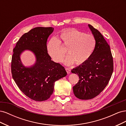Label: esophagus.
Wrapping results in <instances>:
<instances>
[{
  "mask_svg": "<svg viewBox=\"0 0 126 126\" xmlns=\"http://www.w3.org/2000/svg\"><path fill=\"white\" fill-rule=\"evenodd\" d=\"M65 69H66V70L68 74H69L70 72H71V70H70V69L69 68H66Z\"/></svg>",
  "mask_w": 126,
  "mask_h": 126,
  "instance_id": "1",
  "label": "esophagus"
}]
</instances>
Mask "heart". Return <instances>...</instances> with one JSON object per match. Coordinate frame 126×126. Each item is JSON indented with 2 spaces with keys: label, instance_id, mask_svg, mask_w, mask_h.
I'll return each instance as SVG.
<instances>
[{
  "label": "heart",
  "instance_id": "obj_1",
  "mask_svg": "<svg viewBox=\"0 0 126 126\" xmlns=\"http://www.w3.org/2000/svg\"><path fill=\"white\" fill-rule=\"evenodd\" d=\"M67 48V56L64 60L66 65L81 64L88 60L96 46V40L90 34L84 33L76 29L66 30L56 39L52 38L47 45V50L57 63L62 62L65 55L61 47Z\"/></svg>",
  "mask_w": 126,
  "mask_h": 126
}]
</instances>
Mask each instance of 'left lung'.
Segmentation results:
<instances>
[{
	"label": "left lung",
	"instance_id": "left-lung-1",
	"mask_svg": "<svg viewBox=\"0 0 126 126\" xmlns=\"http://www.w3.org/2000/svg\"><path fill=\"white\" fill-rule=\"evenodd\" d=\"M96 46L87 61L71 70L77 74L79 81L73 87L75 96L82 100L97 96L108 85L113 70V57L109 45L98 30L88 25Z\"/></svg>",
	"mask_w": 126,
	"mask_h": 126
}]
</instances>
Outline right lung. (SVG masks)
<instances>
[{
	"instance_id": "right-lung-1",
	"label": "right lung",
	"mask_w": 126,
	"mask_h": 126,
	"mask_svg": "<svg viewBox=\"0 0 126 126\" xmlns=\"http://www.w3.org/2000/svg\"><path fill=\"white\" fill-rule=\"evenodd\" d=\"M53 31L52 27L34 28L20 37L13 49L11 63L13 78L26 96L37 101L50 98L55 82L67 74L64 67L51 60L47 50V39ZM25 50L33 52L36 58L35 64L28 68L22 64L20 58Z\"/></svg>"
}]
</instances>
